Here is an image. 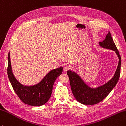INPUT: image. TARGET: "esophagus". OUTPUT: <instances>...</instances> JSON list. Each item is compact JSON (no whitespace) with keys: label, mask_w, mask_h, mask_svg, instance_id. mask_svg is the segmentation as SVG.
<instances>
[{"label":"esophagus","mask_w":126,"mask_h":126,"mask_svg":"<svg viewBox=\"0 0 126 126\" xmlns=\"http://www.w3.org/2000/svg\"><path fill=\"white\" fill-rule=\"evenodd\" d=\"M69 68H70V67L68 65H65L64 67V71H66Z\"/></svg>","instance_id":"esophagus-1"}]
</instances>
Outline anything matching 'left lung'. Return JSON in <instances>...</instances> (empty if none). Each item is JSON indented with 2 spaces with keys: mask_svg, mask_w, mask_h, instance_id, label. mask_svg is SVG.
Listing matches in <instances>:
<instances>
[{
  "mask_svg": "<svg viewBox=\"0 0 126 126\" xmlns=\"http://www.w3.org/2000/svg\"><path fill=\"white\" fill-rule=\"evenodd\" d=\"M99 45L102 48L114 51L119 60L114 75L110 80L102 85L93 87L87 85L75 71L71 70L67 71L74 96L79 102L85 105H94L102 101L115 87L120 76L121 58L110 32H108L104 40L99 42Z\"/></svg>",
  "mask_w": 126,
  "mask_h": 126,
  "instance_id": "obj_1",
  "label": "left lung"
}]
</instances>
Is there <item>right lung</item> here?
I'll return each instance as SVG.
<instances>
[{"label": "right lung", "instance_id": "1", "mask_svg": "<svg viewBox=\"0 0 126 126\" xmlns=\"http://www.w3.org/2000/svg\"><path fill=\"white\" fill-rule=\"evenodd\" d=\"M10 53L8 54L7 75L15 92L26 104L34 107L41 106L48 102L52 94L55 81L62 73L63 68L60 67L51 71L36 84L24 85L17 80L12 70Z\"/></svg>", "mask_w": 126, "mask_h": 126}]
</instances>
